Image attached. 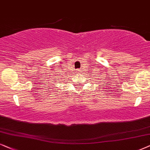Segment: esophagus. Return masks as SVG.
Returning a JSON list of instances; mask_svg holds the SVG:
<instances>
[{
	"label": "esophagus",
	"mask_w": 150,
	"mask_h": 150,
	"mask_svg": "<svg viewBox=\"0 0 150 150\" xmlns=\"http://www.w3.org/2000/svg\"><path fill=\"white\" fill-rule=\"evenodd\" d=\"M81 70H79V69H76V71H75V73H79V72H80Z\"/></svg>",
	"instance_id": "obj_1"
}]
</instances>
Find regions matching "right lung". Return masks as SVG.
I'll return each mask as SVG.
<instances>
[{
  "mask_svg": "<svg viewBox=\"0 0 150 150\" xmlns=\"http://www.w3.org/2000/svg\"><path fill=\"white\" fill-rule=\"evenodd\" d=\"M54 80H55V79H54Z\"/></svg>",
  "mask_w": 150,
  "mask_h": 150,
  "instance_id": "add662e5",
  "label": "right lung"
}]
</instances>
